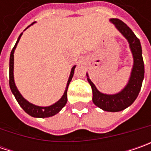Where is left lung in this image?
<instances>
[{
  "label": "left lung",
  "mask_w": 151,
  "mask_h": 151,
  "mask_svg": "<svg viewBox=\"0 0 151 151\" xmlns=\"http://www.w3.org/2000/svg\"><path fill=\"white\" fill-rule=\"evenodd\" d=\"M110 21L116 26L119 31L128 40L129 47L134 57V66L131 72V76L128 85L119 93L114 95L103 94L97 90L95 85L87 78L92 90V101L94 104L104 111L107 112H119L122 111L135 101L141 89L145 65L142 57V49L139 39L123 21L112 18ZM87 76V75H86ZM88 77V76H87Z\"/></svg>",
  "instance_id": "1"
}]
</instances>
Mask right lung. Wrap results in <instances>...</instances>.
<instances>
[{
    "label": "right lung",
    "mask_w": 151,
    "mask_h": 151,
    "mask_svg": "<svg viewBox=\"0 0 151 151\" xmlns=\"http://www.w3.org/2000/svg\"><path fill=\"white\" fill-rule=\"evenodd\" d=\"M34 22H32L31 25H32ZM22 32L20 34V36L17 38V41L15 44V46L13 47V49L11 52V55H10V65H9V85H10V88L12 92L13 93V95L16 97L17 102L19 103L22 108L27 113H28L30 116L32 117H35V118H48V117H51V116H54L56 113H58L63 107H65V105L66 104L67 102V90H68V86L69 84L71 81V79L73 77V75H74V71H75V68L76 66H73L71 69V72L70 75V77L68 80V82H67V86L65 91V93L64 95L62 96L60 99L57 102H55V104L51 105L50 107H38L36 105H33L32 103L28 102V101L25 100L22 96L20 94V92L18 91V90L17 89V86L15 85L14 82V76H13V65H14V51L16 47H17V44L19 42L20 40L21 36H22Z\"/></svg>",
    "instance_id": "add662e5"
}]
</instances>
